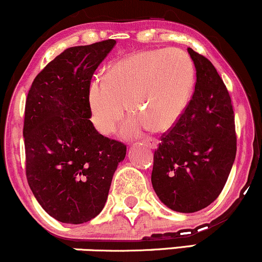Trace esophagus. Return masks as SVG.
<instances>
[{
    "label": "esophagus",
    "instance_id": "1",
    "mask_svg": "<svg viewBox=\"0 0 262 262\" xmlns=\"http://www.w3.org/2000/svg\"><path fill=\"white\" fill-rule=\"evenodd\" d=\"M143 143L145 144V145L148 146V148L155 149L156 146H158V143H159V141L156 140L155 138H149V139H145V140H143Z\"/></svg>",
    "mask_w": 262,
    "mask_h": 262
}]
</instances>
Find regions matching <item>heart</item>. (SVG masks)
I'll return each mask as SVG.
<instances>
[{
	"label": "heart",
	"instance_id": "heart-1",
	"mask_svg": "<svg viewBox=\"0 0 262 262\" xmlns=\"http://www.w3.org/2000/svg\"><path fill=\"white\" fill-rule=\"evenodd\" d=\"M194 83V65L180 49H151L130 54L111 65L104 77L87 89L91 122L111 135L127 112H133L122 133L134 138L151 127L166 130L179 121Z\"/></svg>",
	"mask_w": 262,
	"mask_h": 262
}]
</instances>
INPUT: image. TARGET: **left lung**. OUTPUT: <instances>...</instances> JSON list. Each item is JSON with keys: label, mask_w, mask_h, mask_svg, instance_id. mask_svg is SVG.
Listing matches in <instances>:
<instances>
[{"label": "left lung", "mask_w": 262, "mask_h": 262, "mask_svg": "<svg viewBox=\"0 0 262 262\" xmlns=\"http://www.w3.org/2000/svg\"><path fill=\"white\" fill-rule=\"evenodd\" d=\"M187 50L196 68L194 92L179 121L161 135L151 172L161 202L181 213L197 212L217 200L236 154L229 92L212 62Z\"/></svg>", "instance_id": "8db88e82"}]
</instances>
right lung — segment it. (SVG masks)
<instances>
[{
  "mask_svg": "<svg viewBox=\"0 0 262 262\" xmlns=\"http://www.w3.org/2000/svg\"><path fill=\"white\" fill-rule=\"evenodd\" d=\"M114 39L65 49L33 81L26 101V175L43 209L61 223L101 213L127 146L90 121L87 89Z\"/></svg>",
  "mask_w": 262,
  "mask_h": 262,
  "instance_id": "obj_1",
  "label": "right lung"
}]
</instances>
